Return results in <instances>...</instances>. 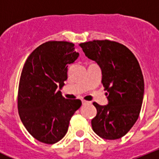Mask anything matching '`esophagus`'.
<instances>
[{
  "label": "esophagus",
  "instance_id": "obj_1",
  "mask_svg": "<svg viewBox=\"0 0 159 159\" xmlns=\"http://www.w3.org/2000/svg\"><path fill=\"white\" fill-rule=\"evenodd\" d=\"M82 103H83V105H87V104H89V103H91V102H89V101H87V100H84V99H82Z\"/></svg>",
  "mask_w": 159,
  "mask_h": 159
}]
</instances>
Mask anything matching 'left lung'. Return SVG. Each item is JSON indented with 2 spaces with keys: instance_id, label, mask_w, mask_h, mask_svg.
<instances>
[{
  "instance_id": "left-lung-1",
  "label": "left lung",
  "mask_w": 159,
  "mask_h": 159,
  "mask_svg": "<svg viewBox=\"0 0 159 159\" xmlns=\"http://www.w3.org/2000/svg\"><path fill=\"white\" fill-rule=\"evenodd\" d=\"M80 46L100 67L102 86L107 92V105L93 102L97 114L92 129L104 139H120L134 126L141 111L144 80L139 64L130 49L118 42L92 40Z\"/></svg>"
}]
</instances>
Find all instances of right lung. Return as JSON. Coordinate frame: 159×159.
Instances as JSON below:
<instances>
[{
	"label": "right lung",
	"mask_w": 159,
	"mask_h": 159,
	"mask_svg": "<svg viewBox=\"0 0 159 159\" xmlns=\"http://www.w3.org/2000/svg\"><path fill=\"white\" fill-rule=\"evenodd\" d=\"M78 57L74 43L48 41L25 61L18 88V112L29 134L41 143L54 144L62 139L71 116L82 104L57 91L67 79V64Z\"/></svg>",
	"instance_id": "add662e5"
}]
</instances>
